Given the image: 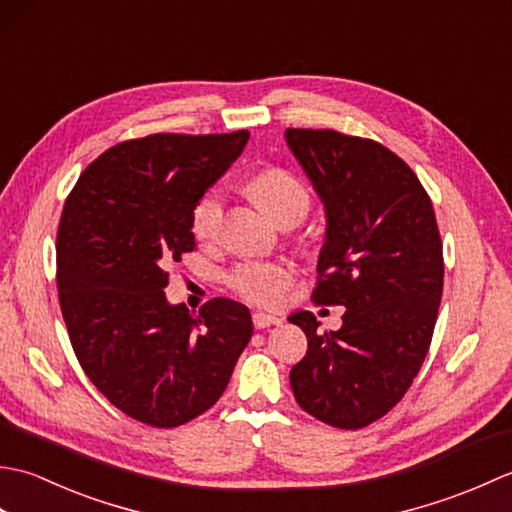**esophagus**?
<instances>
[{
    "label": "esophagus",
    "instance_id": "34e87169",
    "mask_svg": "<svg viewBox=\"0 0 512 512\" xmlns=\"http://www.w3.org/2000/svg\"><path fill=\"white\" fill-rule=\"evenodd\" d=\"M281 319L275 317V314H266V312H255L253 314V325L257 330H264L270 328V325H279Z\"/></svg>",
    "mask_w": 512,
    "mask_h": 512
}]
</instances>
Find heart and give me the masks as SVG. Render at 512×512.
<instances>
[{"label":"heart","mask_w":512,"mask_h":512,"mask_svg":"<svg viewBox=\"0 0 512 512\" xmlns=\"http://www.w3.org/2000/svg\"><path fill=\"white\" fill-rule=\"evenodd\" d=\"M250 193L257 202L275 217L277 222L286 217H301L310 209V193L286 169H268L250 182ZM191 233L198 242L206 244L220 235L224 222V195L220 189L204 191L191 209ZM292 268L284 262L270 259H246L228 270L226 286L242 299L257 306H279L288 286L292 284Z\"/></svg>","instance_id":"b5f03b06"}]
</instances>
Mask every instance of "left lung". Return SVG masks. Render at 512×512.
I'll list each match as a JSON object with an SVG mask.
<instances>
[{
  "mask_svg": "<svg viewBox=\"0 0 512 512\" xmlns=\"http://www.w3.org/2000/svg\"><path fill=\"white\" fill-rule=\"evenodd\" d=\"M286 143L325 206V242L312 299L343 306V325L308 336L290 369L303 411L339 429H363L407 394L429 352L442 299V239L416 173L376 140L334 129H286Z\"/></svg>",
  "mask_w": 512,
  "mask_h": 512,
  "instance_id": "left-lung-1",
  "label": "left lung"
}]
</instances>
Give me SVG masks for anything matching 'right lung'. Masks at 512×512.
Listing matches in <instances>:
<instances>
[{
    "label": "right lung",
    "mask_w": 512,
    "mask_h": 512,
    "mask_svg": "<svg viewBox=\"0 0 512 512\" xmlns=\"http://www.w3.org/2000/svg\"><path fill=\"white\" fill-rule=\"evenodd\" d=\"M248 136L125 140L65 200L57 288L72 350L114 407L151 427H180L211 409L253 336L248 308L233 299L215 297L193 314L165 297L167 268L195 248V200Z\"/></svg>",
    "instance_id": "obj_1"
}]
</instances>
